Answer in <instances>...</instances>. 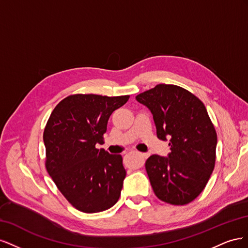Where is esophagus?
Returning a JSON list of instances; mask_svg holds the SVG:
<instances>
[{
  "mask_svg": "<svg viewBox=\"0 0 248 248\" xmlns=\"http://www.w3.org/2000/svg\"><path fill=\"white\" fill-rule=\"evenodd\" d=\"M138 154L141 157L142 160H146V159L148 158V157H149V154H148V153H140V152H139Z\"/></svg>",
  "mask_w": 248,
  "mask_h": 248,
  "instance_id": "34e87169",
  "label": "esophagus"
}]
</instances>
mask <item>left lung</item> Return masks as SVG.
Segmentation results:
<instances>
[{"instance_id":"obj_1","label":"left lung","mask_w":248,"mask_h":248,"mask_svg":"<svg viewBox=\"0 0 248 248\" xmlns=\"http://www.w3.org/2000/svg\"><path fill=\"white\" fill-rule=\"evenodd\" d=\"M136 99L147 107L157 138L170 140L168 157L150 156L146 170L156 197L170 205H186L204 190L215 166L217 136L198 97L175 85H157Z\"/></svg>"}]
</instances>
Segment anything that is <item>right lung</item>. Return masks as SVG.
<instances>
[{
  "label": "right lung",
  "mask_w": 248,
  "mask_h": 248,
  "mask_svg": "<svg viewBox=\"0 0 248 248\" xmlns=\"http://www.w3.org/2000/svg\"><path fill=\"white\" fill-rule=\"evenodd\" d=\"M128 99V95H70L50 114L43 133L46 167L59 190L81 212L108 210L121 194L126 177L122 156L95 146L103 141L112 111Z\"/></svg>",
  "instance_id": "right-lung-1"
}]
</instances>
